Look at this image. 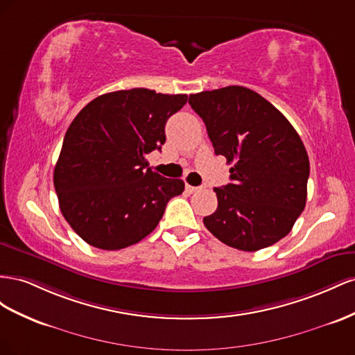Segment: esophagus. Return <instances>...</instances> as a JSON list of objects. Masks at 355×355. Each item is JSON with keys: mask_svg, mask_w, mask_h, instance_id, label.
Wrapping results in <instances>:
<instances>
[{"mask_svg": "<svg viewBox=\"0 0 355 355\" xmlns=\"http://www.w3.org/2000/svg\"><path fill=\"white\" fill-rule=\"evenodd\" d=\"M202 189H204L202 186H198V187H195V186H190V184H187V186H186V190L189 191V193H196V191H200Z\"/></svg>", "mask_w": 355, "mask_h": 355, "instance_id": "obj_1", "label": "esophagus"}]
</instances>
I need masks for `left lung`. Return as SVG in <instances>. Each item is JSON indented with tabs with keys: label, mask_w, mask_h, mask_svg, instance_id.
<instances>
[{
	"label": "left lung",
	"mask_w": 355,
	"mask_h": 355,
	"mask_svg": "<svg viewBox=\"0 0 355 355\" xmlns=\"http://www.w3.org/2000/svg\"><path fill=\"white\" fill-rule=\"evenodd\" d=\"M232 183L216 187L218 207L204 218L223 244L257 251L288 235L305 209L309 159L296 129L257 92L227 86L190 95Z\"/></svg>",
	"instance_id": "obj_1"
}]
</instances>
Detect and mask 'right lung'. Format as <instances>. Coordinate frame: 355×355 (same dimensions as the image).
<instances>
[{"label":"right lung","instance_id":"obj_1","mask_svg":"<svg viewBox=\"0 0 355 355\" xmlns=\"http://www.w3.org/2000/svg\"><path fill=\"white\" fill-rule=\"evenodd\" d=\"M187 95L137 87L104 94L69 125L53 172L59 208L89 245L121 250L151 234L184 181L148 168L165 144L166 120Z\"/></svg>","mask_w":355,"mask_h":355}]
</instances>
